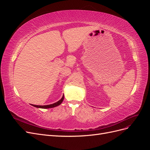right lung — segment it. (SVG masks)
Listing matches in <instances>:
<instances>
[{"label":"right lung","mask_w":150,"mask_h":150,"mask_svg":"<svg viewBox=\"0 0 150 150\" xmlns=\"http://www.w3.org/2000/svg\"><path fill=\"white\" fill-rule=\"evenodd\" d=\"M64 100V95H63L62 98L60 99L59 101H58L57 102L54 103L52 104H49V105H45V106H38V105H34V104H32L33 106L36 107V108H43V109H47V108H54L57 106L59 105H60L61 104V103Z\"/></svg>","instance_id":"obj_1"}]
</instances>
